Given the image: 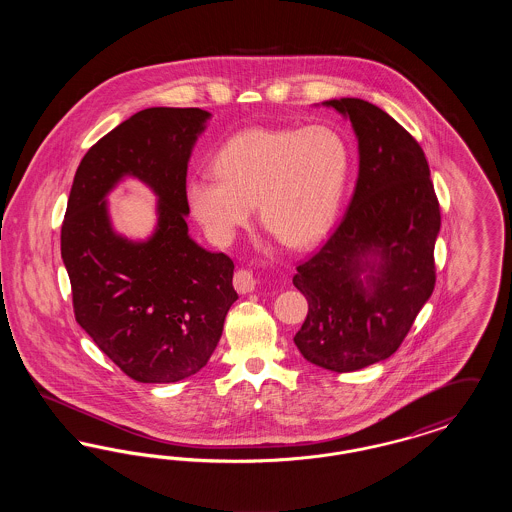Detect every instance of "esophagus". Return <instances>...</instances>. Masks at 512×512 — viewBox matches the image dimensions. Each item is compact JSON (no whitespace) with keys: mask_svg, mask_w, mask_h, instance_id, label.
<instances>
[{"mask_svg":"<svg viewBox=\"0 0 512 512\" xmlns=\"http://www.w3.org/2000/svg\"><path fill=\"white\" fill-rule=\"evenodd\" d=\"M257 286V278L253 274V270H247V268H240L236 274H234V288L240 293H249L255 290Z\"/></svg>","mask_w":512,"mask_h":512,"instance_id":"34e87169","label":"esophagus"}]
</instances>
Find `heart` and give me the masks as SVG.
I'll list each match as a JSON object with an SVG mask.
<instances>
[{"label": "heart", "instance_id": "heart-1", "mask_svg": "<svg viewBox=\"0 0 512 512\" xmlns=\"http://www.w3.org/2000/svg\"><path fill=\"white\" fill-rule=\"evenodd\" d=\"M213 174L188 180L195 220L228 244L251 219L288 247L317 242L336 215L347 178V147L328 126L247 128L213 155Z\"/></svg>", "mask_w": 512, "mask_h": 512}]
</instances>
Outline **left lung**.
I'll list each match as a JSON object with an SVG mask.
<instances>
[{
	"label": "left lung",
	"mask_w": 512,
	"mask_h": 512,
	"mask_svg": "<svg viewBox=\"0 0 512 512\" xmlns=\"http://www.w3.org/2000/svg\"><path fill=\"white\" fill-rule=\"evenodd\" d=\"M324 105L349 117L359 138V178L326 244L297 265L293 286L309 303L295 345L313 365L353 372L391 357L436 286L438 195L420 144L365 99ZM370 252L381 265L365 289Z\"/></svg>",
	"instance_id": "obj_1"
}]
</instances>
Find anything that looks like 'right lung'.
<instances>
[{
  "label": "right lung",
  "mask_w": 512,
  "mask_h": 512,
  "mask_svg": "<svg viewBox=\"0 0 512 512\" xmlns=\"http://www.w3.org/2000/svg\"><path fill=\"white\" fill-rule=\"evenodd\" d=\"M211 115L151 107L121 122L82 157L61 226L76 322L142 384H171L213 355L238 299L234 261L188 236V159ZM124 173L160 195L158 232L144 245L117 237L102 197Z\"/></svg>",
  "instance_id": "obj_1"
}]
</instances>
